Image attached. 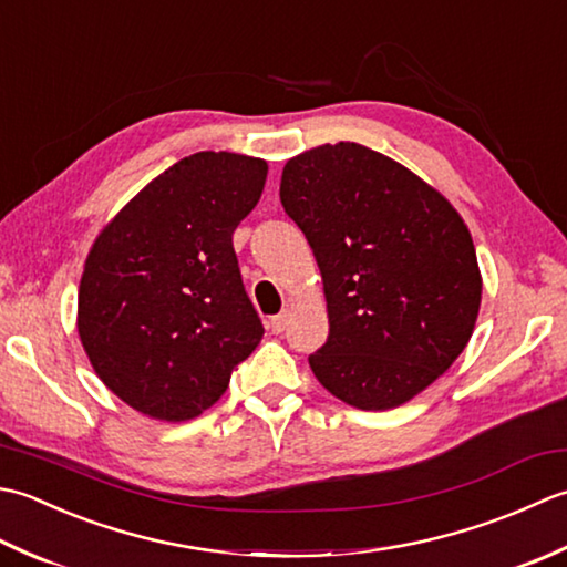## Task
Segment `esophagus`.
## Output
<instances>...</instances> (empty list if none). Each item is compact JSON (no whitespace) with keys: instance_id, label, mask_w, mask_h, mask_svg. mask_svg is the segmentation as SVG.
Here are the masks:
<instances>
[{"instance_id":"34e87169","label":"esophagus","mask_w":567,"mask_h":567,"mask_svg":"<svg viewBox=\"0 0 567 567\" xmlns=\"http://www.w3.org/2000/svg\"><path fill=\"white\" fill-rule=\"evenodd\" d=\"M288 310H284V313H279V316H274L271 320H269V330L274 332V334H281L284 330H286V326H288Z\"/></svg>"}]
</instances>
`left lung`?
<instances>
[{"label": "left lung", "mask_w": 567, "mask_h": 567, "mask_svg": "<svg viewBox=\"0 0 567 567\" xmlns=\"http://www.w3.org/2000/svg\"><path fill=\"white\" fill-rule=\"evenodd\" d=\"M281 205L322 276L330 334L308 357L332 396L401 406L447 372L475 330L482 276L441 193L362 144H322L281 173Z\"/></svg>", "instance_id": "obj_1"}]
</instances>
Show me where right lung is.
<instances>
[{
  "label": "right lung",
  "mask_w": 567,
  "mask_h": 567,
  "mask_svg": "<svg viewBox=\"0 0 567 567\" xmlns=\"http://www.w3.org/2000/svg\"><path fill=\"white\" fill-rule=\"evenodd\" d=\"M267 161L198 152L126 203L92 245L78 332L105 386L158 421H190L257 350L259 313L233 235L267 183Z\"/></svg>",
  "instance_id": "obj_1"
}]
</instances>
